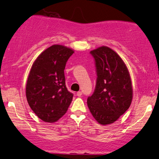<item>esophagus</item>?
Masks as SVG:
<instances>
[{"label": "esophagus", "instance_id": "esophagus-1", "mask_svg": "<svg viewBox=\"0 0 159 159\" xmlns=\"http://www.w3.org/2000/svg\"><path fill=\"white\" fill-rule=\"evenodd\" d=\"M77 96H78V97H81V96L82 95V92H77Z\"/></svg>", "mask_w": 159, "mask_h": 159}]
</instances>
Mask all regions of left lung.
Here are the masks:
<instances>
[{
	"instance_id": "8db88e82",
	"label": "left lung",
	"mask_w": 159,
	"mask_h": 159,
	"mask_svg": "<svg viewBox=\"0 0 159 159\" xmlns=\"http://www.w3.org/2000/svg\"><path fill=\"white\" fill-rule=\"evenodd\" d=\"M95 62L97 81L87 105L101 125L113 123L130 107L133 98L131 80L125 64L111 48L102 46L90 51Z\"/></svg>"
}]
</instances>
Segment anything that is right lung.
<instances>
[{"label": "right lung", "mask_w": 159, "mask_h": 159, "mask_svg": "<svg viewBox=\"0 0 159 159\" xmlns=\"http://www.w3.org/2000/svg\"><path fill=\"white\" fill-rule=\"evenodd\" d=\"M74 51L53 45L44 51L34 62L26 84L29 105L44 122H54L65 114L73 94L65 85L64 70Z\"/></svg>", "instance_id": "1"}]
</instances>
